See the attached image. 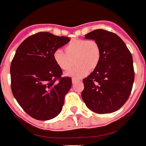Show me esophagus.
<instances>
[{
    "label": "esophagus",
    "mask_w": 146,
    "mask_h": 146,
    "mask_svg": "<svg viewBox=\"0 0 146 146\" xmlns=\"http://www.w3.org/2000/svg\"><path fill=\"white\" fill-rule=\"evenodd\" d=\"M78 82H79V80H77V79L74 78H72V83H73V84H75V83H78Z\"/></svg>",
    "instance_id": "34e87169"
}]
</instances>
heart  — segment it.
Listing matches in <instances>:
<instances>
[{
  "mask_svg": "<svg viewBox=\"0 0 146 146\" xmlns=\"http://www.w3.org/2000/svg\"><path fill=\"white\" fill-rule=\"evenodd\" d=\"M64 50L65 53L59 49L55 50L53 60L60 69L67 70L71 67L74 59L76 66L66 73V76L74 78L86 76L90 68H96L100 61V47L93 40L75 39L65 46Z\"/></svg>",
  "mask_w": 146,
  "mask_h": 146,
  "instance_id": "b5f03b06",
  "label": "heart"
}]
</instances>
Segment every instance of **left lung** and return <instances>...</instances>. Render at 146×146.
Instances as JSON below:
<instances>
[{
	"instance_id": "8db88e82",
	"label": "left lung",
	"mask_w": 146,
	"mask_h": 146,
	"mask_svg": "<svg viewBox=\"0 0 146 146\" xmlns=\"http://www.w3.org/2000/svg\"><path fill=\"white\" fill-rule=\"evenodd\" d=\"M85 38L98 44L100 58L93 72L83 80L82 98L96 113L118 111L129 98L134 81L133 57L122 39L112 32L97 29Z\"/></svg>"
}]
</instances>
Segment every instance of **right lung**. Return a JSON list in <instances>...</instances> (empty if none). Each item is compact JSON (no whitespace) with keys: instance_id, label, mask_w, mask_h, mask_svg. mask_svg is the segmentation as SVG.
Wrapping results in <instances>:
<instances>
[{"instance_id":"add662e5","label":"right lung","mask_w":146,"mask_h":146,"mask_svg":"<svg viewBox=\"0 0 146 146\" xmlns=\"http://www.w3.org/2000/svg\"><path fill=\"white\" fill-rule=\"evenodd\" d=\"M70 39L40 32L31 35L17 48L11 65V90L18 104L30 116L48 121L62 111L71 78L61 77L53 52Z\"/></svg>"}]
</instances>
